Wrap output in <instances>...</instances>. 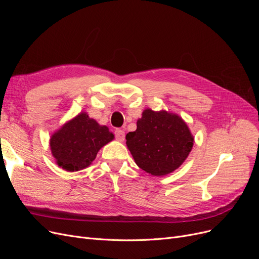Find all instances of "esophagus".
Returning a JSON list of instances; mask_svg holds the SVG:
<instances>
[{
	"mask_svg": "<svg viewBox=\"0 0 259 259\" xmlns=\"http://www.w3.org/2000/svg\"><path fill=\"white\" fill-rule=\"evenodd\" d=\"M114 134H115V138H116L117 142H124V139H125V133H124L123 130H120V128L115 130Z\"/></svg>",
	"mask_w": 259,
	"mask_h": 259,
	"instance_id": "esophagus-1",
	"label": "esophagus"
}]
</instances>
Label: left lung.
<instances>
[{
	"label": "left lung",
	"instance_id": "left-lung-1",
	"mask_svg": "<svg viewBox=\"0 0 259 259\" xmlns=\"http://www.w3.org/2000/svg\"><path fill=\"white\" fill-rule=\"evenodd\" d=\"M194 137L178 114L146 109L135 132L126 134V146L135 163L152 176L173 173L191 152Z\"/></svg>",
	"mask_w": 259,
	"mask_h": 259
}]
</instances>
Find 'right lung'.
<instances>
[{"label": "right lung", "instance_id": "right-lung-1", "mask_svg": "<svg viewBox=\"0 0 259 259\" xmlns=\"http://www.w3.org/2000/svg\"><path fill=\"white\" fill-rule=\"evenodd\" d=\"M113 139L108 126L98 124L82 111L54 133L50 147L58 166L67 171H77L89 167L100 149Z\"/></svg>", "mask_w": 259, "mask_h": 259}]
</instances>
